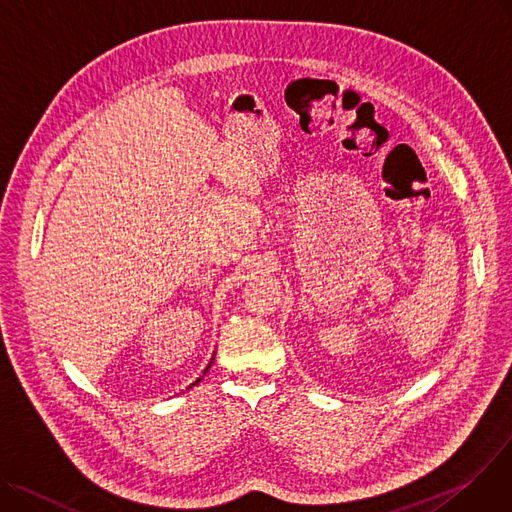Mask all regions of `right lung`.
<instances>
[{
    "instance_id": "add662e5",
    "label": "right lung",
    "mask_w": 512,
    "mask_h": 512,
    "mask_svg": "<svg viewBox=\"0 0 512 512\" xmlns=\"http://www.w3.org/2000/svg\"><path fill=\"white\" fill-rule=\"evenodd\" d=\"M213 362H215V355H213V357H210V362H208V366H206V370H204V374H206V372H208V368H210V366H213ZM200 380H202V376H200V378H198V380H196V382H194V384H190V386H196V384H198V382H200Z\"/></svg>"
}]
</instances>
